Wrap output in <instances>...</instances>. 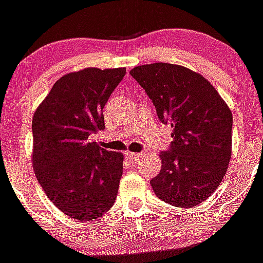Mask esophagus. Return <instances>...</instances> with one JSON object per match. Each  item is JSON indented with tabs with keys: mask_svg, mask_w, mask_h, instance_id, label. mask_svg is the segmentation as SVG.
Returning a JSON list of instances; mask_svg holds the SVG:
<instances>
[{
	"mask_svg": "<svg viewBox=\"0 0 263 263\" xmlns=\"http://www.w3.org/2000/svg\"><path fill=\"white\" fill-rule=\"evenodd\" d=\"M141 157H142L141 153H126V158L129 160H132V162H137Z\"/></svg>",
	"mask_w": 263,
	"mask_h": 263,
	"instance_id": "34e87169",
	"label": "esophagus"
}]
</instances>
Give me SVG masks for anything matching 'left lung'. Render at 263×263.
Instances as JSON below:
<instances>
[{"mask_svg":"<svg viewBox=\"0 0 263 263\" xmlns=\"http://www.w3.org/2000/svg\"><path fill=\"white\" fill-rule=\"evenodd\" d=\"M130 75L153 101L160 122L173 127V142L160 153V173L150 182L155 195L180 208L203 203L231 160V109L210 81L185 67L153 63Z\"/></svg>","mask_w":263,"mask_h":263,"instance_id":"obj_1","label":"left lung"}]
</instances>
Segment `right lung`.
Instances as JSON below:
<instances>
[{"label":"right lung","mask_w":263,"mask_h":263,"mask_svg":"<svg viewBox=\"0 0 263 263\" xmlns=\"http://www.w3.org/2000/svg\"><path fill=\"white\" fill-rule=\"evenodd\" d=\"M126 68H85L53 84L32 118V164L39 184L64 215L89 221L117 197L124 157L88 138L105 129L103 109Z\"/></svg>","instance_id":"obj_1"}]
</instances>
